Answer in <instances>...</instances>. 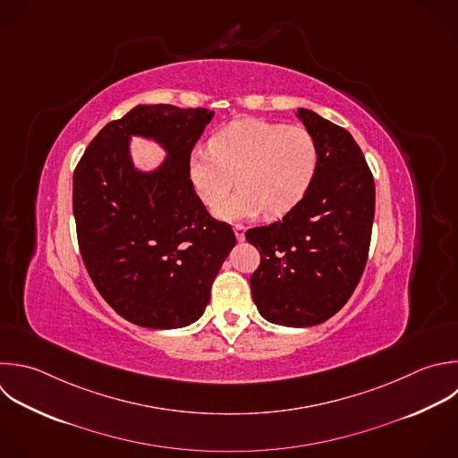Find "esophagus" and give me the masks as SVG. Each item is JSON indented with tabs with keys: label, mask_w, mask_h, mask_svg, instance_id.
I'll list each match as a JSON object with an SVG mask.
<instances>
[{
	"label": "esophagus",
	"mask_w": 458,
	"mask_h": 458,
	"mask_svg": "<svg viewBox=\"0 0 458 458\" xmlns=\"http://www.w3.org/2000/svg\"><path fill=\"white\" fill-rule=\"evenodd\" d=\"M233 229H234V234H236V238H238V242H243V240H245V227H243V225H240V224H238V225H234V227H233Z\"/></svg>",
	"instance_id": "esophagus-1"
}]
</instances>
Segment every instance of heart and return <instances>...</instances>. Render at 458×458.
I'll return each mask as SVG.
<instances>
[{"instance_id": "b5f03b06", "label": "heart", "mask_w": 458, "mask_h": 458, "mask_svg": "<svg viewBox=\"0 0 458 458\" xmlns=\"http://www.w3.org/2000/svg\"><path fill=\"white\" fill-rule=\"evenodd\" d=\"M320 148L304 127L263 120H238L209 140V150L188 159V179L200 202L213 208L231 190L238 191L215 209L224 222L252 220L267 211L283 216L297 208L315 182Z\"/></svg>"}]
</instances>
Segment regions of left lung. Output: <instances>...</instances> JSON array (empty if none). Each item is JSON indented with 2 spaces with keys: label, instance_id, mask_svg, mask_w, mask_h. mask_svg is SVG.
Here are the masks:
<instances>
[{
  "label": "left lung",
  "instance_id": "obj_1",
  "mask_svg": "<svg viewBox=\"0 0 458 458\" xmlns=\"http://www.w3.org/2000/svg\"><path fill=\"white\" fill-rule=\"evenodd\" d=\"M295 116L315 136L320 166L302 202L245 233L261 256L250 276L263 318L288 327L331 318L352 295L369 254L374 179L352 136L310 109Z\"/></svg>",
  "mask_w": 458,
  "mask_h": 458
}]
</instances>
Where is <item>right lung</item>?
Here are the masks:
<instances>
[{
	"instance_id": "obj_1",
	"label": "right lung",
	"mask_w": 458,
	"mask_h": 458,
	"mask_svg": "<svg viewBox=\"0 0 458 458\" xmlns=\"http://www.w3.org/2000/svg\"><path fill=\"white\" fill-rule=\"evenodd\" d=\"M215 111L136 106L107 123L73 175V215L84 265L111 308L132 324L177 329L199 320L236 245L191 190L188 159ZM132 137L167 156L152 171L131 161Z\"/></svg>"
}]
</instances>
